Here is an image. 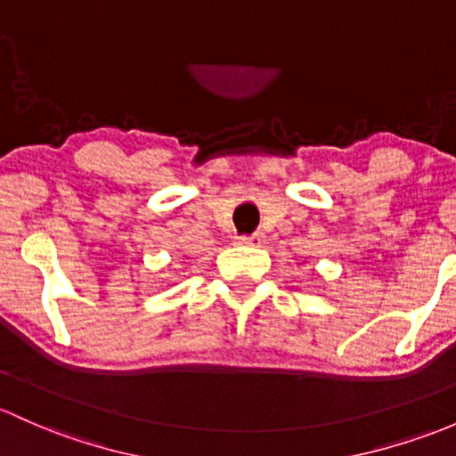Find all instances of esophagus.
I'll return each instance as SVG.
<instances>
[{
	"label": "esophagus",
	"instance_id": "esophagus-1",
	"mask_svg": "<svg viewBox=\"0 0 456 456\" xmlns=\"http://www.w3.org/2000/svg\"><path fill=\"white\" fill-rule=\"evenodd\" d=\"M239 246H261L263 243V234L261 232H254L249 237H237Z\"/></svg>",
	"mask_w": 456,
	"mask_h": 456
}]
</instances>
